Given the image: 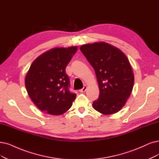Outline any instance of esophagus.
Listing matches in <instances>:
<instances>
[{
  "label": "esophagus",
  "mask_w": 159,
  "mask_h": 159,
  "mask_svg": "<svg viewBox=\"0 0 159 159\" xmlns=\"http://www.w3.org/2000/svg\"><path fill=\"white\" fill-rule=\"evenodd\" d=\"M86 89H87V86H86V85H84V87L83 88V89L80 90V92H84L86 90Z\"/></svg>",
  "instance_id": "34e87169"
}]
</instances>
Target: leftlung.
<instances>
[{"label": "left lung", "mask_w": 159, "mask_h": 159, "mask_svg": "<svg viewBox=\"0 0 159 159\" xmlns=\"http://www.w3.org/2000/svg\"><path fill=\"white\" fill-rule=\"evenodd\" d=\"M80 50L95 70L99 96L93 107L103 115L119 111L130 97L134 75L126 56L116 47L105 42L86 44Z\"/></svg>", "instance_id": "obj_1"}]
</instances>
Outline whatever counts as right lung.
<instances>
[{
  "mask_svg": "<svg viewBox=\"0 0 159 159\" xmlns=\"http://www.w3.org/2000/svg\"><path fill=\"white\" fill-rule=\"evenodd\" d=\"M77 48H52L32 63L25 84L28 95L40 111L60 115L72 106L76 95L69 91V79L65 70Z\"/></svg>",
  "mask_w": 159,
  "mask_h": 159,
  "instance_id": "right-lung-1",
  "label": "right lung"
}]
</instances>
